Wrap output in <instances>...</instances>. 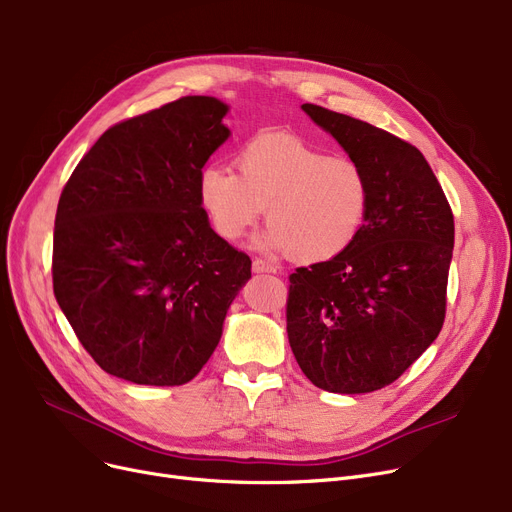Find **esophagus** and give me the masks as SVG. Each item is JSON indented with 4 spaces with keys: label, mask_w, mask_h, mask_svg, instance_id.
<instances>
[{
    "label": "esophagus",
    "mask_w": 512,
    "mask_h": 512,
    "mask_svg": "<svg viewBox=\"0 0 512 512\" xmlns=\"http://www.w3.org/2000/svg\"><path fill=\"white\" fill-rule=\"evenodd\" d=\"M253 272H255V274H263V272L274 274L276 267L270 265V263H265L263 259H253Z\"/></svg>",
    "instance_id": "1"
}]
</instances>
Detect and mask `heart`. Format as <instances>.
Instances as JSON below:
<instances>
[{"instance_id":"b5f03b06","label":"heart","mask_w":512,"mask_h":512,"mask_svg":"<svg viewBox=\"0 0 512 512\" xmlns=\"http://www.w3.org/2000/svg\"><path fill=\"white\" fill-rule=\"evenodd\" d=\"M236 169L209 164L199 199L213 230L238 240L265 209L259 247L301 263L330 261L359 238L369 180L355 159L326 155L297 134L259 132L240 145Z\"/></svg>"}]
</instances>
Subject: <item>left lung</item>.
Wrapping results in <instances>:
<instances>
[{
	"instance_id": "obj_1",
	"label": "left lung",
	"mask_w": 512,
	"mask_h": 512,
	"mask_svg": "<svg viewBox=\"0 0 512 512\" xmlns=\"http://www.w3.org/2000/svg\"><path fill=\"white\" fill-rule=\"evenodd\" d=\"M303 110L365 170L371 195L351 247L290 274L288 342L317 388L373 392L398 380L442 330L452 209L411 143L321 105Z\"/></svg>"
}]
</instances>
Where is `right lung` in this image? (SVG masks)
Wrapping results in <instances>:
<instances>
[{
  "mask_svg": "<svg viewBox=\"0 0 512 512\" xmlns=\"http://www.w3.org/2000/svg\"><path fill=\"white\" fill-rule=\"evenodd\" d=\"M228 105L188 95L107 128L78 161L53 228V294L93 361L182 386L209 361L251 259L215 234L199 174Z\"/></svg>",
  "mask_w": 512,
  "mask_h": 512,
  "instance_id": "right-lung-1",
  "label": "right lung"
}]
</instances>
